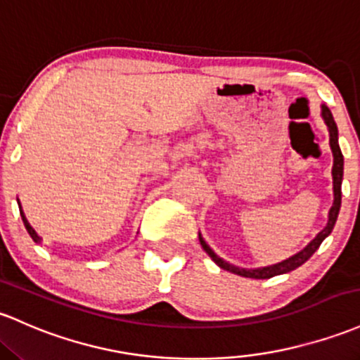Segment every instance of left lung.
I'll return each mask as SVG.
<instances>
[{
    "label": "left lung",
    "mask_w": 360,
    "mask_h": 360,
    "mask_svg": "<svg viewBox=\"0 0 360 360\" xmlns=\"http://www.w3.org/2000/svg\"><path fill=\"white\" fill-rule=\"evenodd\" d=\"M321 116L326 122L328 131H330V147H331V152H333V169H331V176H333V196H335V200H333V207L330 208V213H328L326 227L323 229V231L319 232V234L316 236V238L311 240V243L307 244V246L304 248L302 251H299L297 255L290 256L289 259H283L282 263L271 264V266L252 268V270H251V268L234 266V264L224 262L222 258H219V256H217L215 252L212 251V248L208 246L207 243H205L203 238H201V234H200L201 248H203L205 252H207V255L210 256L213 262L219 264L220 268H224V270H227V271H232V274H236V275L248 276V278H271V276H275V275L289 274V271L295 270V268H299L301 264L306 263L307 259H309L311 256L314 255L316 250L321 246L323 240H325L328 236L331 234V231H333V227H335V222H337V219H338V212H340V205H342L343 155L340 152V147H338V128H337V124H335L333 116H331L330 109H328L326 105H321Z\"/></svg>",
    "instance_id": "8db88e82"
}]
</instances>
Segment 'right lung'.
I'll list each match as a JSON object with an SVG mask.
<instances>
[{
  "instance_id": "add662e5",
  "label": "right lung",
  "mask_w": 360,
  "mask_h": 360,
  "mask_svg": "<svg viewBox=\"0 0 360 360\" xmlns=\"http://www.w3.org/2000/svg\"><path fill=\"white\" fill-rule=\"evenodd\" d=\"M18 208H20V215H22V220H23V225H25V229H27V232H29L30 234V238H32L35 243H41V238H39L37 236V232L34 231L32 229V225L29 224V220H27V217H25V213H23V210H22V205H18Z\"/></svg>"
}]
</instances>
